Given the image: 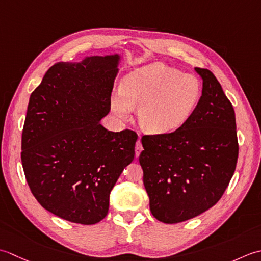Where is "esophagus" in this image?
I'll return each instance as SVG.
<instances>
[{
	"mask_svg": "<svg viewBox=\"0 0 261 261\" xmlns=\"http://www.w3.org/2000/svg\"><path fill=\"white\" fill-rule=\"evenodd\" d=\"M142 150H143L142 142H141V140H138V141L136 142V145H135V155H136V156L140 155V153L142 152Z\"/></svg>",
	"mask_w": 261,
	"mask_h": 261,
	"instance_id": "esophagus-1",
	"label": "esophagus"
}]
</instances>
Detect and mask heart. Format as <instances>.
Instances as JSON below:
<instances>
[{
  "label": "heart",
  "instance_id": "obj_1",
  "mask_svg": "<svg viewBox=\"0 0 261 261\" xmlns=\"http://www.w3.org/2000/svg\"><path fill=\"white\" fill-rule=\"evenodd\" d=\"M199 80L162 63H153L128 74L121 90L110 100L113 113L128 119L138 108L140 126L150 134H169L182 127L197 107Z\"/></svg>",
  "mask_w": 261,
  "mask_h": 261
}]
</instances>
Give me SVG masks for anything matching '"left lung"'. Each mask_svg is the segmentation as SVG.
<instances>
[{
    "mask_svg": "<svg viewBox=\"0 0 261 261\" xmlns=\"http://www.w3.org/2000/svg\"><path fill=\"white\" fill-rule=\"evenodd\" d=\"M203 79L197 107L182 127L144 135L140 155L152 215L174 224L214 206L237 167L236 114L214 74L195 67Z\"/></svg>",
    "mask_w": 261,
    "mask_h": 261,
    "instance_id": "1",
    "label": "left lung"
}]
</instances>
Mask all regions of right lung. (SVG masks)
I'll return each instance as SVG.
<instances>
[{
	"label": "right lung",
	"instance_id": "right-lung-1",
	"mask_svg": "<svg viewBox=\"0 0 261 261\" xmlns=\"http://www.w3.org/2000/svg\"><path fill=\"white\" fill-rule=\"evenodd\" d=\"M119 61L115 54L56 63L30 95L21 141L24 175L38 203L63 220H103L110 191L134 159L136 133L100 124L110 111Z\"/></svg>",
	"mask_w": 261,
	"mask_h": 261
}]
</instances>
